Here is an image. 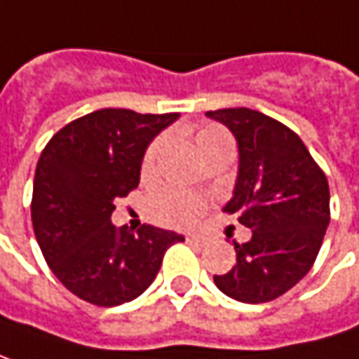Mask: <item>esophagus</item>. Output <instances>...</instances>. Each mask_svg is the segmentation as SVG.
<instances>
[{
  "instance_id": "1",
  "label": "esophagus",
  "mask_w": 359,
  "mask_h": 359,
  "mask_svg": "<svg viewBox=\"0 0 359 359\" xmlns=\"http://www.w3.org/2000/svg\"><path fill=\"white\" fill-rule=\"evenodd\" d=\"M187 243H189V245H195V246H203L205 245V238H203V236L189 234V236H187Z\"/></svg>"
}]
</instances>
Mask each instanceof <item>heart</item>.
Segmentation results:
<instances>
[{
    "label": "heart",
    "mask_w": 359,
    "mask_h": 359,
    "mask_svg": "<svg viewBox=\"0 0 359 359\" xmlns=\"http://www.w3.org/2000/svg\"><path fill=\"white\" fill-rule=\"evenodd\" d=\"M219 144H230V137L222 127L203 125L201 129H197L195 149L199 151V156L205 154L208 149H212L213 146H219ZM164 146H166V140L160 137L147 147L144 162H142L144 175H151L156 170V164L164 151ZM203 208H205V203L201 197L182 193L177 189H160L147 201V212H149V217L154 222H158L162 226H175V228L191 226L201 215Z\"/></svg>",
    "instance_id": "b5f03b06"
}]
</instances>
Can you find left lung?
I'll use <instances>...</instances> for the list:
<instances>
[{
	"label": "left lung",
	"instance_id": "left-lung-1",
	"mask_svg": "<svg viewBox=\"0 0 359 359\" xmlns=\"http://www.w3.org/2000/svg\"><path fill=\"white\" fill-rule=\"evenodd\" d=\"M238 144V177L224 212L252 230L234 245L236 265L213 276L230 298L276 300L306 276L320 250L331 212L329 182L304 142L283 123L250 109L210 111Z\"/></svg>",
	"mask_w": 359,
	"mask_h": 359
}]
</instances>
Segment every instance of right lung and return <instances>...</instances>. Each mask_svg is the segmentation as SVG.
<instances>
[{"mask_svg":"<svg viewBox=\"0 0 359 359\" xmlns=\"http://www.w3.org/2000/svg\"><path fill=\"white\" fill-rule=\"evenodd\" d=\"M179 113L102 109L59 129L43 149L32 189V226L57 279L96 306L135 300L158 276L164 252L184 238L144 224L114 228V199L140 184L149 142Z\"/></svg>","mask_w":359,"mask_h":359,"instance_id":"1","label":"right lung"}]
</instances>
